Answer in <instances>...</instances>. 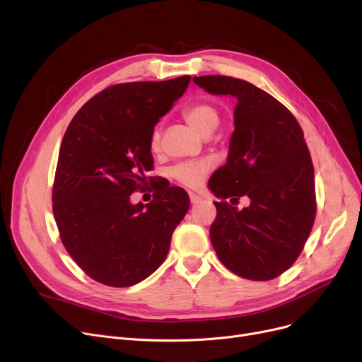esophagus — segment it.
<instances>
[{"label": "esophagus", "instance_id": "34e87169", "mask_svg": "<svg viewBox=\"0 0 362 362\" xmlns=\"http://www.w3.org/2000/svg\"><path fill=\"white\" fill-rule=\"evenodd\" d=\"M189 199L192 204H197L199 201V195H197L195 192H189Z\"/></svg>", "mask_w": 362, "mask_h": 362}]
</instances>
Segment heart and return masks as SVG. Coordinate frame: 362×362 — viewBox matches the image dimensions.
Wrapping results in <instances>:
<instances>
[{
	"instance_id": "b5f03b06",
	"label": "heart",
	"mask_w": 362,
	"mask_h": 362,
	"mask_svg": "<svg viewBox=\"0 0 362 362\" xmlns=\"http://www.w3.org/2000/svg\"><path fill=\"white\" fill-rule=\"evenodd\" d=\"M183 118L189 122L197 132H199L204 136H209L217 127L220 121L217 109L207 102H197L185 107ZM149 149L152 152H158L161 149L160 127H153L149 134ZM209 170H210L209 160L183 161L173 165L168 170V176L173 180L179 182L180 185L195 187L206 179Z\"/></svg>"
}]
</instances>
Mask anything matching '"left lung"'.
Here are the masks:
<instances>
[{
  "instance_id": "8db88e82",
  "label": "left lung",
  "mask_w": 362,
  "mask_h": 362,
  "mask_svg": "<svg viewBox=\"0 0 362 362\" xmlns=\"http://www.w3.org/2000/svg\"><path fill=\"white\" fill-rule=\"evenodd\" d=\"M194 83L238 100L228 163L209 182L222 198L210 226L216 255L241 278L274 279L300 256L315 222V179L303 130L284 105L248 81L204 75ZM244 194L252 202L241 212L226 202Z\"/></svg>"
}]
</instances>
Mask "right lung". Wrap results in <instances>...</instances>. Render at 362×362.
Segmentation results:
<instances>
[{"label":"right lung","instance_id":"1","mask_svg":"<svg viewBox=\"0 0 362 362\" xmlns=\"http://www.w3.org/2000/svg\"><path fill=\"white\" fill-rule=\"evenodd\" d=\"M183 75L167 81L106 87L75 114L62 140L53 183V214L69 256L94 281L130 287L165 260L171 235L189 197L156 182L153 199L133 206L130 195L155 177L149 134L185 93Z\"/></svg>","mask_w":362,"mask_h":362}]
</instances>
